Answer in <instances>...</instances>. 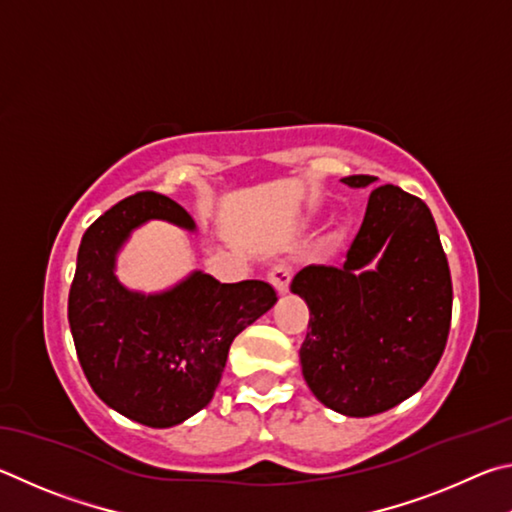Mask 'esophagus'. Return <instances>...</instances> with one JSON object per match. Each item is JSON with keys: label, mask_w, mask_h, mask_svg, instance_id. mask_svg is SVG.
<instances>
[{"label": "esophagus", "mask_w": 512, "mask_h": 512, "mask_svg": "<svg viewBox=\"0 0 512 512\" xmlns=\"http://www.w3.org/2000/svg\"><path fill=\"white\" fill-rule=\"evenodd\" d=\"M270 283L274 285L276 290H279L281 294H285L290 290V281H292V265L288 263H276L272 270H270Z\"/></svg>", "instance_id": "34e87169"}]
</instances>
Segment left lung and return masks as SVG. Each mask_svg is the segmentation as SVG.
Listing matches in <instances>:
<instances>
[{
	"label": "left lung",
	"instance_id": "left-lung-1",
	"mask_svg": "<svg viewBox=\"0 0 512 512\" xmlns=\"http://www.w3.org/2000/svg\"><path fill=\"white\" fill-rule=\"evenodd\" d=\"M342 182L366 188L371 175ZM290 290L308 303L301 371L337 414H382L423 387L445 351L452 279L427 204L378 186L344 265H308Z\"/></svg>",
	"mask_w": 512,
	"mask_h": 512
}]
</instances>
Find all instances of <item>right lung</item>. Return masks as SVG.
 <instances>
[{
    "label": "right lung",
    "instance_id": "right-lung-1",
    "mask_svg": "<svg viewBox=\"0 0 512 512\" xmlns=\"http://www.w3.org/2000/svg\"><path fill=\"white\" fill-rule=\"evenodd\" d=\"M150 220L197 233L166 195L146 191L114 204L80 240L69 328L96 396L134 423L164 429L209 405L231 342L274 306L276 290L265 281L220 283L200 270L161 292L125 288L116 256Z\"/></svg>",
    "mask_w": 512,
    "mask_h": 512
}]
</instances>
